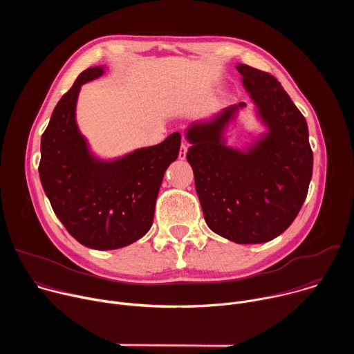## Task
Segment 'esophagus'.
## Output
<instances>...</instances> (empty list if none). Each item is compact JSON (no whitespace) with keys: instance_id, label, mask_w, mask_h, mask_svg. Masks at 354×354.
Here are the masks:
<instances>
[{"instance_id":"1","label":"esophagus","mask_w":354,"mask_h":354,"mask_svg":"<svg viewBox=\"0 0 354 354\" xmlns=\"http://www.w3.org/2000/svg\"><path fill=\"white\" fill-rule=\"evenodd\" d=\"M186 153H187V145L185 142H182L180 149H179V160H185L186 158Z\"/></svg>"}]
</instances>
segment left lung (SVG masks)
Instances as JSON below:
<instances>
[{"label": "left lung", "instance_id": "obj_1", "mask_svg": "<svg viewBox=\"0 0 354 354\" xmlns=\"http://www.w3.org/2000/svg\"><path fill=\"white\" fill-rule=\"evenodd\" d=\"M266 131L246 149L225 144V129L246 104L186 129V158L212 231L236 243H262L284 232L307 197L313 149L306 118L269 73L238 64Z\"/></svg>", "mask_w": 354, "mask_h": 354}]
</instances>
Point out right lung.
I'll return each mask as SVG.
<instances>
[{
  "label": "right lung",
  "mask_w": 354,
  "mask_h": 354,
  "mask_svg": "<svg viewBox=\"0 0 354 354\" xmlns=\"http://www.w3.org/2000/svg\"><path fill=\"white\" fill-rule=\"evenodd\" d=\"M104 68L82 71L59 100L41 136L39 176L66 230L88 248L111 250L136 242L153 225L164 174L179 156L180 133L120 158L95 157L80 133L75 108L81 86Z\"/></svg>",
  "instance_id": "obj_1"
}]
</instances>
